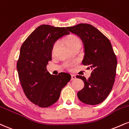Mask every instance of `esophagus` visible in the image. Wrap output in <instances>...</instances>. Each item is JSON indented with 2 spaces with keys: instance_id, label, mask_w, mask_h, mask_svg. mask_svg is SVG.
<instances>
[{
  "instance_id": "obj_1",
  "label": "esophagus",
  "mask_w": 129,
  "mask_h": 129,
  "mask_svg": "<svg viewBox=\"0 0 129 129\" xmlns=\"http://www.w3.org/2000/svg\"><path fill=\"white\" fill-rule=\"evenodd\" d=\"M76 79V76L74 75V74H71V80H75Z\"/></svg>"
}]
</instances>
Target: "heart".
Returning a JSON list of instances; mask_svg holds the SVG:
<instances>
[{
	"instance_id": "obj_1",
	"label": "heart",
	"mask_w": 129,
	"mask_h": 129,
	"mask_svg": "<svg viewBox=\"0 0 129 129\" xmlns=\"http://www.w3.org/2000/svg\"><path fill=\"white\" fill-rule=\"evenodd\" d=\"M66 41L67 44V46H69V47H71V46H73L74 44H76L77 43H80L79 39L78 38H77L76 37H74V36L69 37L68 38H67ZM59 43V41H58L54 44L53 46V51L55 50L56 48L58 47ZM76 63V62L74 61H74H69V62H66L64 63L63 66H64V67L66 68V69L70 70L73 67L75 66Z\"/></svg>"
}]
</instances>
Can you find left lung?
I'll use <instances>...</instances> for the list:
<instances>
[{"mask_svg": "<svg viewBox=\"0 0 129 129\" xmlns=\"http://www.w3.org/2000/svg\"><path fill=\"white\" fill-rule=\"evenodd\" d=\"M67 29L83 42L85 55L82 63L92 70L88 79L76 76L84 82V87L77 92V97L87 105L100 104L109 95L115 78L117 60L111 42L91 24L80 23Z\"/></svg>", "mask_w": 129, "mask_h": 129, "instance_id": "8db88e82", "label": "left lung"}]
</instances>
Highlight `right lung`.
<instances>
[{
    "mask_svg": "<svg viewBox=\"0 0 129 129\" xmlns=\"http://www.w3.org/2000/svg\"><path fill=\"white\" fill-rule=\"evenodd\" d=\"M68 35L70 32L65 27L43 24L32 32L20 49L17 63L20 83L27 98L41 108L55 103L71 80L69 73L53 75L47 70L54 44Z\"/></svg>",
    "mask_w": 129,
    "mask_h": 129,
    "instance_id": "obj_1",
    "label": "right lung"
}]
</instances>
